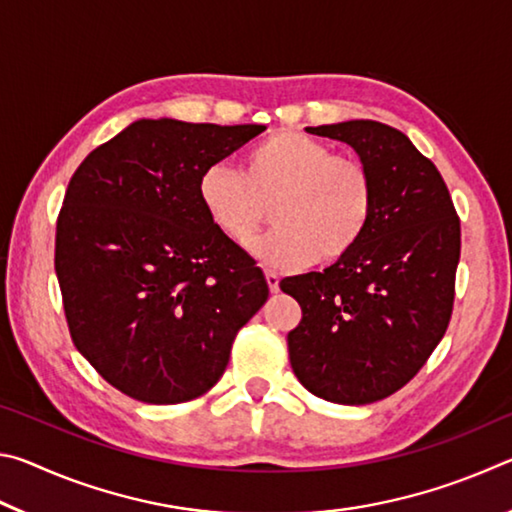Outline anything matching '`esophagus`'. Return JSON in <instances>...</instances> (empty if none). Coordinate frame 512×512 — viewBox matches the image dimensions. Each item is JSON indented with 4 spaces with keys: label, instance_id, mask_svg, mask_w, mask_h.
I'll use <instances>...</instances> for the list:
<instances>
[{
    "label": "esophagus",
    "instance_id": "obj_1",
    "mask_svg": "<svg viewBox=\"0 0 512 512\" xmlns=\"http://www.w3.org/2000/svg\"><path fill=\"white\" fill-rule=\"evenodd\" d=\"M264 275H266L268 291H271V293H277V291H280V275H277L275 271H264Z\"/></svg>",
    "mask_w": 512,
    "mask_h": 512
}]
</instances>
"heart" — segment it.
<instances>
[{"label": "heart", "mask_w": 512, "mask_h": 512, "mask_svg": "<svg viewBox=\"0 0 512 512\" xmlns=\"http://www.w3.org/2000/svg\"><path fill=\"white\" fill-rule=\"evenodd\" d=\"M207 219L232 244L246 246L273 203L275 230L255 244L266 264H336L361 244L377 205L375 176L363 160L334 153L298 131H275L244 155L241 171L212 162L198 178Z\"/></svg>", "instance_id": "b5f03b06"}]
</instances>
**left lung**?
Instances as JSON below:
<instances>
[{"instance_id":"obj_1","label":"left lung","mask_w":512,"mask_h":512,"mask_svg":"<svg viewBox=\"0 0 512 512\" xmlns=\"http://www.w3.org/2000/svg\"><path fill=\"white\" fill-rule=\"evenodd\" d=\"M307 131L359 153L377 205L348 257L280 282L302 309L287 336L291 368L316 397L370 404L409 384L447 332L461 221L436 164L397 128L352 119Z\"/></svg>"}]
</instances>
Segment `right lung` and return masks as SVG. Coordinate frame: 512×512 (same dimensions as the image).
Here are the masks:
<instances>
[{"instance_id": "obj_1", "label": "right lung", "mask_w": 512, "mask_h": 512, "mask_svg": "<svg viewBox=\"0 0 512 512\" xmlns=\"http://www.w3.org/2000/svg\"><path fill=\"white\" fill-rule=\"evenodd\" d=\"M262 131L140 119L69 180L54 257L69 334L133 400L180 404L210 391L268 298L262 268L198 201L203 169Z\"/></svg>"}]
</instances>
